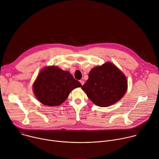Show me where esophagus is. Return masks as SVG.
I'll return each mask as SVG.
<instances>
[{"label": "esophagus", "instance_id": "34e87169", "mask_svg": "<svg viewBox=\"0 0 159 159\" xmlns=\"http://www.w3.org/2000/svg\"><path fill=\"white\" fill-rule=\"evenodd\" d=\"M80 84H81L82 85L84 84V80H80Z\"/></svg>", "mask_w": 159, "mask_h": 159}]
</instances>
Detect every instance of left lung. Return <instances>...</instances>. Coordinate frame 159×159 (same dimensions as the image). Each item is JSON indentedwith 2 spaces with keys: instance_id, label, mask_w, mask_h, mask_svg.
<instances>
[{
  "instance_id": "left-lung-1",
  "label": "left lung",
  "mask_w": 159,
  "mask_h": 159,
  "mask_svg": "<svg viewBox=\"0 0 159 159\" xmlns=\"http://www.w3.org/2000/svg\"><path fill=\"white\" fill-rule=\"evenodd\" d=\"M82 87L87 97L100 107H107L120 100L126 92L125 75L111 62L94 67Z\"/></svg>"
}]
</instances>
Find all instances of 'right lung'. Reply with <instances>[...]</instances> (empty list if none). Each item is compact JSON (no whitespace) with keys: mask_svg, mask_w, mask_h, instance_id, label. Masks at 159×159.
Here are the masks:
<instances>
[{"mask_svg":"<svg viewBox=\"0 0 159 159\" xmlns=\"http://www.w3.org/2000/svg\"><path fill=\"white\" fill-rule=\"evenodd\" d=\"M81 86L69 72L50 66L44 68L39 74L33 84V90L42 104L55 106L62 104L74 89Z\"/></svg>","mask_w":159,"mask_h":159,"instance_id":"right-lung-1","label":"right lung"}]
</instances>
